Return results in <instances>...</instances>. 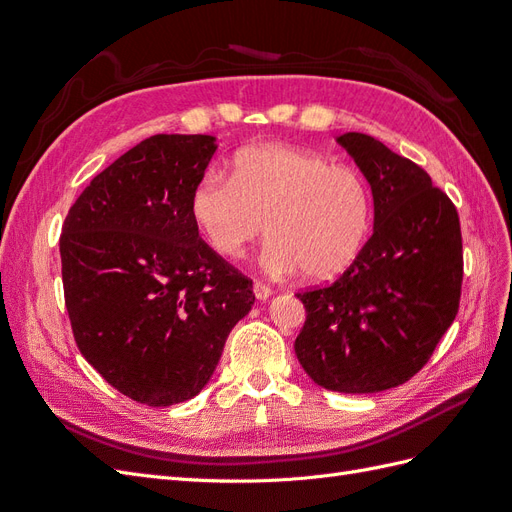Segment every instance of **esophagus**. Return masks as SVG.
<instances>
[{
	"instance_id": "obj_1",
	"label": "esophagus",
	"mask_w": 512,
	"mask_h": 512,
	"mask_svg": "<svg viewBox=\"0 0 512 512\" xmlns=\"http://www.w3.org/2000/svg\"><path fill=\"white\" fill-rule=\"evenodd\" d=\"M254 294H256V299L258 301H267L271 294H273V290L267 286V284H262V282H254Z\"/></svg>"
}]
</instances>
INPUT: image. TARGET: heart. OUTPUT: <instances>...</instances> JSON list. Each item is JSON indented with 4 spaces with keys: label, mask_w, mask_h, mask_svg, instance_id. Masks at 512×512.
<instances>
[{
    "label": "heart",
    "mask_w": 512,
    "mask_h": 512,
    "mask_svg": "<svg viewBox=\"0 0 512 512\" xmlns=\"http://www.w3.org/2000/svg\"><path fill=\"white\" fill-rule=\"evenodd\" d=\"M190 215L215 254L239 258L260 232L271 275L301 271L331 280L361 252L371 222L365 179L314 151L258 145L230 160V175L207 170L190 194Z\"/></svg>",
    "instance_id": "b5f03b06"
}]
</instances>
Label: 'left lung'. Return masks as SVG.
Instances as JSON below:
<instances>
[{"label": "left lung", "instance_id": "1", "mask_svg": "<svg viewBox=\"0 0 512 512\" xmlns=\"http://www.w3.org/2000/svg\"><path fill=\"white\" fill-rule=\"evenodd\" d=\"M337 143L371 185L374 232L333 284L297 292L307 318L294 352L322 389L378 393L421 371L457 316L459 215L421 166L374 136Z\"/></svg>", "mask_w": 512, "mask_h": 512}]
</instances>
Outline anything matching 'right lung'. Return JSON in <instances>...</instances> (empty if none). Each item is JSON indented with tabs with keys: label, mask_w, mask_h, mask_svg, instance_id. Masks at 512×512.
Returning a JSON list of instances; mask_svg holds the SVG:
<instances>
[{
	"label": "right lung",
	"mask_w": 512,
	"mask_h": 512,
	"mask_svg": "<svg viewBox=\"0 0 512 512\" xmlns=\"http://www.w3.org/2000/svg\"><path fill=\"white\" fill-rule=\"evenodd\" d=\"M215 149L207 134L145 138L94 177L61 228L74 342L138 404L173 406L203 391L256 299L190 215Z\"/></svg>",
	"instance_id": "obj_1"
}]
</instances>
